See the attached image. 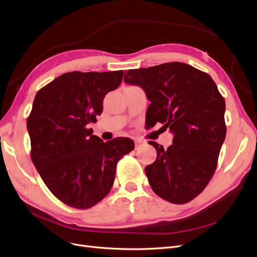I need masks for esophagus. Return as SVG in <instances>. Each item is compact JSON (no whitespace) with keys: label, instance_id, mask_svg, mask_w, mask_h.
<instances>
[{"label":"esophagus","instance_id":"obj_1","mask_svg":"<svg viewBox=\"0 0 257 257\" xmlns=\"http://www.w3.org/2000/svg\"><path fill=\"white\" fill-rule=\"evenodd\" d=\"M145 142L141 139H135V145H136V149H139L142 145H144Z\"/></svg>","mask_w":257,"mask_h":257}]
</instances>
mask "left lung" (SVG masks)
Masks as SVG:
<instances>
[{"mask_svg": "<svg viewBox=\"0 0 257 257\" xmlns=\"http://www.w3.org/2000/svg\"><path fill=\"white\" fill-rule=\"evenodd\" d=\"M123 81L144 90L148 127L161 122L174 136L167 149L148 142L157 150L155 162L145 167L151 188L172 203L191 201L217 166L226 132L224 98L210 75L183 62L128 70Z\"/></svg>", "mask_w": 257, "mask_h": 257, "instance_id": "obj_1", "label": "left lung"}]
</instances>
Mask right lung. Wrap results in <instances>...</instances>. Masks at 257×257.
Segmentation results:
<instances>
[{"instance_id":"add662e5","label":"right lung","mask_w":257,"mask_h":257,"mask_svg":"<svg viewBox=\"0 0 257 257\" xmlns=\"http://www.w3.org/2000/svg\"><path fill=\"white\" fill-rule=\"evenodd\" d=\"M122 74L65 73L36 94L26 122L32 160L45 185L66 205L84 210L102 200L113 185L118 160L135 148L127 138L103 143L88 128Z\"/></svg>"}]
</instances>
